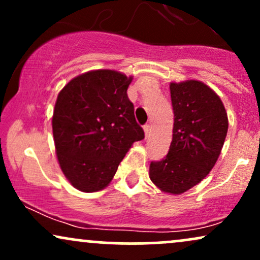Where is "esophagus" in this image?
<instances>
[{"instance_id":"34e87169","label":"esophagus","mask_w":260,"mask_h":260,"mask_svg":"<svg viewBox=\"0 0 260 260\" xmlns=\"http://www.w3.org/2000/svg\"><path fill=\"white\" fill-rule=\"evenodd\" d=\"M144 132H145V137L149 136V133H150V124H145L144 127Z\"/></svg>"}]
</instances>
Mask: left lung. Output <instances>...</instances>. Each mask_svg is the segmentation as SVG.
Listing matches in <instances>:
<instances>
[{
	"instance_id": "1",
	"label": "left lung",
	"mask_w": 260,
	"mask_h": 260,
	"mask_svg": "<svg viewBox=\"0 0 260 260\" xmlns=\"http://www.w3.org/2000/svg\"><path fill=\"white\" fill-rule=\"evenodd\" d=\"M174 129L169 154L151 161L149 177L162 192L181 194L215 165L228 134V113L219 95L199 80L171 83Z\"/></svg>"
}]
</instances>
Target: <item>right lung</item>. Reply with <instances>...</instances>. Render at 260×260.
I'll return each mask as SVG.
<instances>
[{
    "instance_id": "obj_1",
    "label": "right lung",
    "mask_w": 260,
    "mask_h": 260,
    "mask_svg": "<svg viewBox=\"0 0 260 260\" xmlns=\"http://www.w3.org/2000/svg\"><path fill=\"white\" fill-rule=\"evenodd\" d=\"M132 79L90 71L59 91L52 116L56 153L66 178L82 192L109 186L133 143L144 139L127 95Z\"/></svg>"
}]
</instances>
